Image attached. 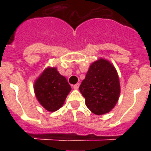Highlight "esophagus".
<instances>
[{
  "instance_id": "34e87169",
  "label": "esophagus",
  "mask_w": 151,
  "mask_h": 151,
  "mask_svg": "<svg viewBox=\"0 0 151 151\" xmlns=\"http://www.w3.org/2000/svg\"><path fill=\"white\" fill-rule=\"evenodd\" d=\"M79 86H80V84H79V83H77L76 85H74L73 86V89H78V88H79Z\"/></svg>"
}]
</instances>
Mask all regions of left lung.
I'll return each mask as SVG.
<instances>
[{
	"instance_id": "obj_1",
	"label": "left lung",
	"mask_w": 151,
	"mask_h": 151,
	"mask_svg": "<svg viewBox=\"0 0 151 151\" xmlns=\"http://www.w3.org/2000/svg\"><path fill=\"white\" fill-rule=\"evenodd\" d=\"M79 90L85 98L87 107L93 114L102 115L109 113L117 103L121 92L115 67L104 59L92 63Z\"/></svg>"
}]
</instances>
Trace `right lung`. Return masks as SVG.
<instances>
[{
    "label": "right lung",
    "instance_id": "obj_1",
    "mask_svg": "<svg viewBox=\"0 0 151 151\" xmlns=\"http://www.w3.org/2000/svg\"><path fill=\"white\" fill-rule=\"evenodd\" d=\"M71 91L66 78L55 67H47L34 82V92L45 110L54 112L61 108Z\"/></svg>",
    "mask_w": 151,
    "mask_h": 151
}]
</instances>
